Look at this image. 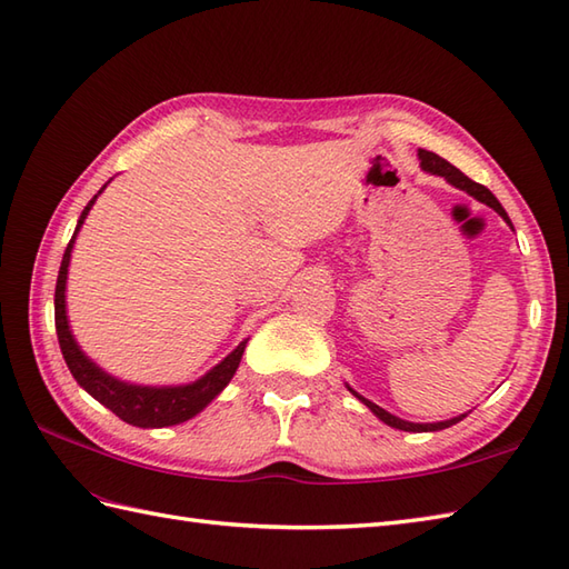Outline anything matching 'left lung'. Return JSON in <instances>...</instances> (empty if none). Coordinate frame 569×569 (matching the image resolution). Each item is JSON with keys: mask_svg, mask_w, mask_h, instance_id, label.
Returning a JSON list of instances; mask_svg holds the SVG:
<instances>
[{"mask_svg": "<svg viewBox=\"0 0 569 569\" xmlns=\"http://www.w3.org/2000/svg\"><path fill=\"white\" fill-rule=\"evenodd\" d=\"M419 160H421V169L425 171H429V174H436V177H443L448 183H451V187H456V189H460V191H466V193H470L472 198H478L480 203H485V206H490V208H495L497 213L505 218L509 224H511V220H509V216H507V210L501 208V203L497 201L495 198V193L487 189V187H482V183H478V181H472V179H468L463 171L460 169H456L451 162H446L443 157H439V154H433V152H429V150H419ZM351 390V388H349ZM356 398H359L368 409H371V412L380 419V421H386L388 427H395V429H402V431H441V429H448V427H453V425H458L460 419H463L466 415H460V417H453V419H446V421H433V425H415V421H405V419H400V417H395V415H390V412H386V409L382 407H378L376 402H371V400H366L363 395H359L356 390H351Z\"/></svg>", "mask_w": 569, "mask_h": 569, "instance_id": "8db88e82", "label": "left lung"}]
</instances>
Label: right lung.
I'll return each instance as SVG.
<instances>
[{"mask_svg":"<svg viewBox=\"0 0 569 569\" xmlns=\"http://www.w3.org/2000/svg\"><path fill=\"white\" fill-rule=\"evenodd\" d=\"M97 196L91 198V201L84 206L82 216H79L77 230L72 234L68 249H64L60 273H58L56 329H58V341H60V349L64 356V363H68L74 380L91 395V398L99 400L103 407H109L116 417H121L123 421H128V425L142 427V429H162V427H171V425H181V421L196 417L203 407L213 402L222 392V388L232 380L237 366H240V361H242L247 339L232 353L224 356V359L216 368H210L203 378L189 382V386H162V388L133 386V382H123V380H118L106 371H101V368L91 361L89 356H84V351L79 349V345L70 332L68 310H64V283H68V267H70L77 232H79V228H82L84 218L89 216L91 206H94Z\"/></svg>","mask_w":569,"mask_h":569,"instance_id":"add662e5","label":"right lung"}]
</instances>
